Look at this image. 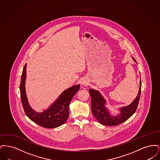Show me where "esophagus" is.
<instances>
[{"mask_svg": "<svg viewBox=\"0 0 160 160\" xmlns=\"http://www.w3.org/2000/svg\"><path fill=\"white\" fill-rule=\"evenodd\" d=\"M82 84L84 85V86H86V85H88V82L86 80H83V81H82Z\"/></svg>", "mask_w": 160, "mask_h": 160, "instance_id": "esophagus-1", "label": "esophagus"}]
</instances>
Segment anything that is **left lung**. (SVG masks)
I'll list each match as a JSON object with an SVG mask.
<instances>
[{"mask_svg": "<svg viewBox=\"0 0 160 160\" xmlns=\"http://www.w3.org/2000/svg\"><path fill=\"white\" fill-rule=\"evenodd\" d=\"M134 61H136L132 58ZM141 80L140 83V89L136 98L128 106L120 108L121 113L117 116H112L108 112V110L105 107L106 101L101 96L99 92L92 89H89V92L91 97V108L92 114L98 122L107 126L118 125L126 121L134 114L137 110L140 93H141Z\"/></svg>", "mask_w": 160, "mask_h": 160, "instance_id": "left-lung-1", "label": "left lung"}]
</instances>
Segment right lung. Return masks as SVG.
Wrapping results in <instances>:
<instances>
[{
  "mask_svg": "<svg viewBox=\"0 0 160 160\" xmlns=\"http://www.w3.org/2000/svg\"><path fill=\"white\" fill-rule=\"evenodd\" d=\"M26 69V64L23 68L20 91L23 109L27 116L33 122L46 128H56L64 124L68 118L69 103L77 92L80 89V85L74 86L65 90L47 110L42 113H38L31 108L26 97L25 92Z\"/></svg>",
  "mask_w": 160,
  "mask_h": 160,
  "instance_id": "1",
  "label": "right lung"
}]
</instances>
